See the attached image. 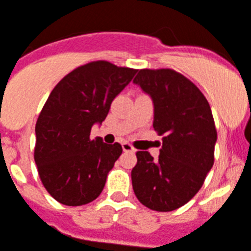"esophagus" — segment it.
I'll list each match as a JSON object with an SVG mask.
<instances>
[{
    "label": "esophagus",
    "instance_id": "obj_1",
    "mask_svg": "<svg viewBox=\"0 0 251 251\" xmlns=\"http://www.w3.org/2000/svg\"><path fill=\"white\" fill-rule=\"evenodd\" d=\"M122 148H123L124 152H135V148L132 147L129 143H127V141L122 143Z\"/></svg>",
    "mask_w": 251,
    "mask_h": 251
}]
</instances>
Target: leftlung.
<instances>
[{
  "instance_id": "obj_1",
  "label": "left lung",
  "mask_w": 251,
  "mask_h": 251,
  "mask_svg": "<svg viewBox=\"0 0 251 251\" xmlns=\"http://www.w3.org/2000/svg\"><path fill=\"white\" fill-rule=\"evenodd\" d=\"M133 83L152 99L153 128L164 137L158 160L145 151L136 153L132 187L148 208L174 211L195 196L213 166L212 111L201 91L172 69H141Z\"/></svg>"
}]
</instances>
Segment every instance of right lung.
Masks as SVG:
<instances>
[{
	"label": "right lung",
	"instance_id": "right-lung-1",
	"mask_svg": "<svg viewBox=\"0 0 251 251\" xmlns=\"http://www.w3.org/2000/svg\"><path fill=\"white\" fill-rule=\"evenodd\" d=\"M136 72L93 61L65 75L47 99L35 126L34 158L43 186L61 204H87L100 195L123 149L91 140V127L102 124Z\"/></svg>",
	"mask_w": 251,
	"mask_h": 251
}]
</instances>
